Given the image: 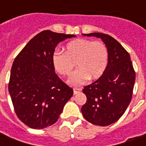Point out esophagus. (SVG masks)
Masks as SVG:
<instances>
[{"instance_id":"obj_1","label":"esophagus","mask_w":146,"mask_h":146,"mask_svg":"<svg viewBox=\"0 0 146 146\" xmlns=\"http://www.w3.org/2000/svg\"><path fill=\"white\" fill-rule=\"evenodd\" d=\"M80 92H81V89H79V88L73 89V94H74V95H77V94H79Z\"/></svg>"}]
</instances>
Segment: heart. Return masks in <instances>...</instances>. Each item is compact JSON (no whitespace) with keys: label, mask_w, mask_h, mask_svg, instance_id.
<instances>
[{"label":"heart","mask_w":146,"mask_h":146,"mask_svg":"<svg viewBox=\"0 0 146 146\" xmlns=\"http://www.w3.org/2000/svg\"><path fill=\"white\" fill-rule=\"evenodd\" d=\"M109 52L101 41L76 39L67 44L66 51H54L52 62L54 70L63 76H70L75 63L78 68L68 83L71 86L82 85L89 79L98 80L104 74L108 65Z\"/></svg>","instance_id":"1"}]
</instances>
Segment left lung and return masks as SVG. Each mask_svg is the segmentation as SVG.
Returning <instances> with one entry per match:
<instances>
[{"instance_id": "1", "label": "left lung", "mask_w": 146, "mask_h": 146, "mask_svg": "<svg viewBox=\"0 0 146 146\" xmlns=\"http://www.w3.org/2000/svg\"><path fill=\"white\" fill-rule=\"evenodd\" d=\"M83 35L101 39L108 49L109 59L102 76L83 89L87 102L81 113L93 124L110 125L123 116L131 102L135 70L128 52L112 36L102 33Z\"/></svg>"}]
</instances>
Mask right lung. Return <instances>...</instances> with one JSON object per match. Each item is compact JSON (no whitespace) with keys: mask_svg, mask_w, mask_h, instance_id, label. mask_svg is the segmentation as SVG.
<instances>
[{"mask_svg":"<svg viewBox=\"0 0 146 146\" xmlns=\"http://www.w3.org/2000/svg\"><path fill=\"white\" fill-rule=\"evenodd\" d=\"M73 34L44 30L31 39L12 64L8 84L19 119L30 128L54 124L73 90L55 74L52 55L58 43Z\"/></svg>","mask_w":146,"mask_h":146,"instance_id":"right-lung-1","label":"right lung"}]
</instances>
